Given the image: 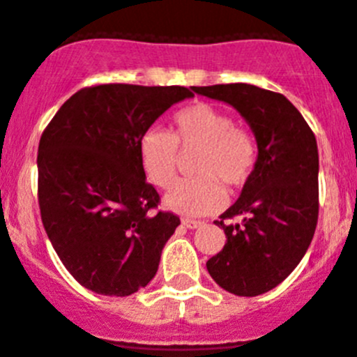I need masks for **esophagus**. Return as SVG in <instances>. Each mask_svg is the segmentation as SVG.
Returning <instances> with one entry per match:
<instances>
[{
	"instance_id": "1",
	"label": "esophagus",
	"mask_w": 357,
	"mask_h": 357,
	"mask_svg": "<svg viewBox=\"0 0 357 357\" xmlns=\"http://www.w3.org/2000/svg\"><path fill=\"white\" fill-rule=\"evenodd\" d=\"M181 223L185 225L186 228H197V227H202V221H199V220H190V218H183Z\"/></svg>"
}]
</instances>
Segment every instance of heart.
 I'll return each mask as SVG.
<instances>
[{
  "label": "heart",
  "instance_id": "b5f03b06",
  "mask_svg": "<svg viewBox=\"0 0 357 357\" xmlns=\"http://www.w3.org/2000/svg\"><path fill=\"white\" fill-rule=\"evenodd\" d=\"M172 132L144 130L137 143L141 167L158 188L174 181L179 150H199L193 158L195 176L179 179L165 195L167 209L188 216L218 211L225 202V190L242 188L255 174L258 141L249 129L235 126L223 109L207 102L185 106L172 115Z\"/></svg>",
  "mask_w": 357,
  "mask_h": 357
}]
</instances>
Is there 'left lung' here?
Returning <instances> with one entry per match:
<instances>
[{
	"mask_svg": "<svg viewBox=\"0 0 357 357\" xmlns=\"http://www.w3.org/2000/svg\"><path fill=\"white\" fill-rule=\"evenodd\" d=\"M234 106L251 126L259 155L237 202L214 223L227 235L206 263L228 293L256 296L281 284L312 242L319 216V153L302 113L282 94L248 83L193 86ZM241 215V224L224 221Z\"/></svg>",
	"mask_w": 357,
	"mask_h": 357,
	"instance_id": "1",
	"label": "left lung"
}]
</instances>
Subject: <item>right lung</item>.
<instances>
[{"mask_svg": "<svg viewBox=\"0 0 357 357\" xmlns=\"http://www.w3.org/2000/svg\"><path fill=\"white\" fill-rule=\"evenodd\" d=\"M186 86L102 83L61 106L38 146V204L69 274L99 295L129 296L155 278L179 216L160 211L137 153L144 130Z\"/></svg>", "mask_w": 357, "mask_h": 357, "instance_id": "right-lung-1", "label": "right lung"}]
</instances>
